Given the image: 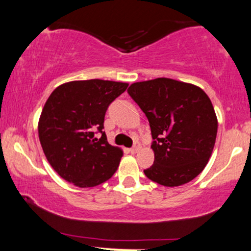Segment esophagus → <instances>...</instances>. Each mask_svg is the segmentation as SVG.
<instances>
[{
	"mask_svg": "<svg viewBox=\"0 0 251 251\" xmlns=\"http://www.w3.org/2000/svg\"><path fill=\"white\" fill-rule=\"evenodd\" d=\"M140 150V144L139 143H135V145L133 146V148L132 149H129V152H131V153H137L138 151H139Z\"/></svg>",
	"mask_w": 251,
	"mask_h": 251,
	"instance_id": "34e87169",
	"label": "esophagus"
}]
</instances>
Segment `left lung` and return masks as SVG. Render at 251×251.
Wrapping results in <instances>:
<instances>
[{"label": "left lung", "mask_w": 251, "mask_h": 251, "mask_svg": "<svg viewBox=\"0 0 251 251\" xmlns=\"http://www.w3.org/2000/svg\"><path fill=\"white\" fill-rule=\"evenodd\" d=\"M148 117L154 163L144 174L164 186H179L203 171L214 150L217 117L205 92L169 77L134 82L127 89Z\"/></svg>", "instance_id": "8db88e82"}]
</instances>
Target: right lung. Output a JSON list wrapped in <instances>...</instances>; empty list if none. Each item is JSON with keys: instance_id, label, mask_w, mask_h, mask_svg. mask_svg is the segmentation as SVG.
Masks as SVG:
<instances>
[{"instance_id": "right-lung-1", "label": "right lung", "mask_w": 251, "mask_h": 251, "mask_svg": "<svg viewBox=\"0 0 251 251\" xmlns=\"http://www.w3.org/2000/svg\"><path fill=\"white\" fill-rule=\"evenodd\" d=\"M127 82L75 80L51 92L39 119L40 143L60 177L79 188L108 180L119 166L123 150L108 144L103 128L106 109ZM103 133L98 140L94 131Z\"/></svg>"}]
</instances>
